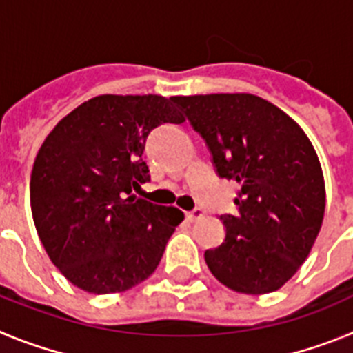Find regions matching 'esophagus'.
Segmentation results:
<instances>
[{"instance_id":"obj_1","label":"esophagus","mask_w":353,"mask_h":353,"mask_svg":"<svg viewBox=\"0 0 353 353\" xmlns=\"http://www.w3.org/2000/svg\"><path fill=\"white\" fill-rule=\"evenodd\" d=\"M203 215H205V212L201 210V208H194V210L187 212L185 217H187V221H196V219H199V217H203Z\"/></svg>"}]
</instances>
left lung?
Returning <instances> with one entry per match:
<instances>
[{
    "mask_svg": "<svg viewBox=\"0 0 353 353\" xmlns=\"http://www.w3.org/2000/svg\"><path fill=\"white\" fill-rule=\"evenodd\" d=\"M203 138L221 179L239 183V214H223V244L205 251L224 286L249 295L281 288L310 254L325 210L313 145L281 109L251 93L173 97Z\"/></svg>",
    "mask_w": 353,
    "mask_h": 353,
    "instance_id": "8db88e82",
    "label": "left lung"
}]
</instances>
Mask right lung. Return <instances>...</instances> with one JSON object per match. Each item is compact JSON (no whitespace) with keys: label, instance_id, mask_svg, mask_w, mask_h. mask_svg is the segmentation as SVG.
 Returning a JSON list of instances; mask_svg holds the SVG:
<instances>
[{"label":"right lung","instance_id":"right-lung-1","mask_svg":"<svg viewBox=\"0 0 353 353\" xmlns=\"http://www.w3.org/2000/svg\"><path fill=\"white\" fill-rule=\"evenodd\" d=\"M161 95H99L52 129L30 180L31 214L52 263L72 285L105 295L157 269L183 214L132 196L150 182V132L182 123Z\"/></svg>","mask_w":353,"mask_h":353}]
</instances>
